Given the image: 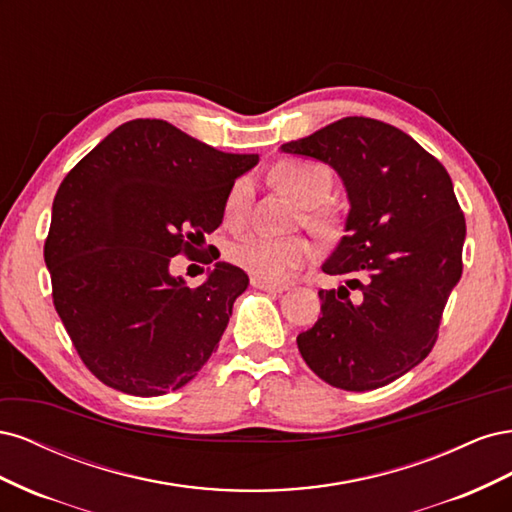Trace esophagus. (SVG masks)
Masks as SVG:
<instances>
[{"label":"esophagus","instance_id":"esophagus-1","mask_svg":"<svg viewBox=\"0 0 512 512\" xmlns=\"http://www.w3.org/2000/svg\"><path fill=\"white\" fill-rule=\"evenodd\" d=\"M252 286L258 288V290H267V292H284V290H286L284 284L265 282V280H258V277H252Z\"/></svg>","mask_w":512,"mask_h":512}]
</instances>
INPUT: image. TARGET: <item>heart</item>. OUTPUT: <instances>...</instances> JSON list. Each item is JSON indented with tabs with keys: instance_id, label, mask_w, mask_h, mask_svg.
<instances>
[{
	"instance_id": "b5f03b06",
	"label": "heart",
	"mask_w": 512,
	"mask_h": 512,
	"mask_svg": "<svg viewBox=\"0 0 512 512\" xmlns=\"http://www.w3.org/2000/svg\"><path fill=\"white\" fill-rule=\"evenodd\" d=\"M273 181L290 194L299 205L309 207L307 222L324 228L322 213L316 211L318 205L327 200L333 177L327 166L305 160H284L273 168ZM252 203V183L239 179L224 200V218L228 224L239 226L245 222ZM312 245L303 239H273L267 235H250L239 239L230 250V258L235 265L252 273L265 282H284L299 267L312 258Z\"/></svg>"
}]
</instances>
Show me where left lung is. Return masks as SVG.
I'll return each instance as SVG.
<instances>
[{"label":"left lung","mask_w":512,"mask_h":512,"mask_svg":"<svg viewBox=\"0 0 512 512\" xmlns=\"http://www.w3.org/2000/svg\"><path fill=\"white\" fill-rule=\"evenodd\" d=\"M329 164L350 203L322 271L344 286L320 290V316L297 337L324 382L371 391L408 374L436 344L461 277L466 220L446 168L389 123L344 117L280 147Z\"/></svg>","instance_id":"8db88e82"}]
</instances>
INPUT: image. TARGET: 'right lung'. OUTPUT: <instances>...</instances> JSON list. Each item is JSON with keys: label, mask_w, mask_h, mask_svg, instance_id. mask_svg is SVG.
<instances>
[{"label": "right lung", "mask_w": 512, "mask_h": 512, "mask_svg": "<svg viewBox=\"0 0 512 512\" xmlns=\"http://www.w3.org/2000/svg\"><path fill=\"white\" fill-rule=\"evenodd\" d=\"M258 153H226L162 119H134L108 134L61 181L44 262L57 314L91 374L136 397L196 378L250 277L209 258L190 288L170 273L177 254L224 220L235 179Z\"/></svg>", "instance_id": "obj_1"}]
</instances>
